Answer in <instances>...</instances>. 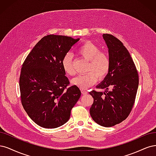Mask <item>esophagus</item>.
Here are the masks:
<instances>
[{
    "instance_id": "esophagus-1",
    "label": "esophagus",
    "mask_w": 156,
    "mask_h": 156,
    "mask_svg": "<svg viewBox=\"0 0 156 156\" xmlns=\"http://www.w3.org/2000/svg\"><path fill=\"white\" fill-rule=\"evenodd\" d=\"M81 92L83 94H86L88 93V92L87 91H85V90H84V89H81Z\"/></svg>"
}]
</instances>
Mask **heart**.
Segmentation results:
<instances>
[{
	"instance_id": "b5f03b06",
	"label": "heart",
	"mask_w": 156,
	"mask_h": 156,
	"mask_svg": "<svg viewBox=\"0 0 156 156\" xmlns=\"http://www.w3.org/2000/svg\"><path fill=\"white\" fill-rule=\"evenodd\" d=\"M79 56L89 61L85 71L87 73L80 75L72 80V83L82 89H87L96 83L99 79H104L109 74L111 61L108 54L100 51V48L91 42L87 41L78 49ZM62 69L69 76H74L76 71L74 67L73 55L68 52L62 60Z\"/></svg>"
}]
</instances>
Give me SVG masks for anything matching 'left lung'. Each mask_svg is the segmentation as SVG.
Returning a JSON list of instances; mask_svg holds the SVG:
<instances>
[{
    "instance_id": "8db88e82",
    "label": "left lung",
    "mask_w": 156,
    "mask_h": 156,
    "mask_svg": "<svg viewBox=\"0 0 156 156\" xmlns=\"http://www.w3.org/2000/svg\"><path fill=\"white\" fill-rule=\"evenodd\" d=\"M109 48L111 68L104 81L97 87L105 93L93 90L94 98L90 115L95 122L112 127L122 122L132 112L139 85V75L129 51L119 39L103 34Z\"/></svg>"
}]
</instances>
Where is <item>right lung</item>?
Wrapping results in <instances>:
<instances>
[{
  "label": "right lung",
  "instance_id": "add662e5",
  "mask_svg": "<svg viewBox=\"0 0 156 156\" xmlns=\"http://www.w3.org/2000/svg\"><path fill=\"white\" fill-rule=\"evenodd\" d=\"M79 39L58 35L43 37L28 54L19 77L21 104L33 121L44 128L67 122L81 95L69 86L62 60Z\"/></svg>",
  "mask_w": 156,
  "mask_h": 156
}]
</instances>
